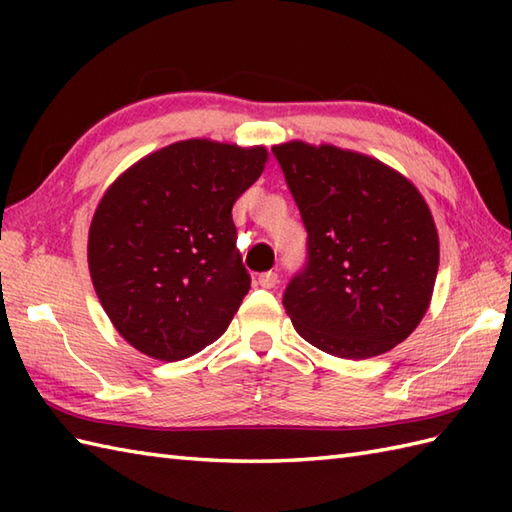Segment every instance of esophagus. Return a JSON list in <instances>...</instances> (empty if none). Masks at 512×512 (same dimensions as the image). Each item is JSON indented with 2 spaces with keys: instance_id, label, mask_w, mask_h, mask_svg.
Here are the masks:
<instances>
[{
  "instance_id": "obj_1",
  "label": "esophagus",
  "mask_w": 512,
  "mask_h": 512,
  "mask_svg": "<svg viewBox=\"0 0 512 512\" xmlns=\"http://www.w3.org/2000/svg\"><path fill=\"white\" fill-rule=\"evenodd\" d=\"M257 281H259V286L270 290V288H275L279 284V277H277V273H262Z\"/></svg>"
}]
</instances>
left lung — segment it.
Masks as SVG:
<instances>
[{
    "instance_id": "1",
    "label": "left lung",
    "mask_w": 512,
    "mask_h": 512,
    "mask_svg": "<svg viewBox=\"0 0 512 512\" xmlns=\"http://www.w3.org/2000/svg\"><path fill=\"white\" fill-rule=\"evenodd\" d=\"M308 231V264L284 308L319 350L389 352L429 310L440 239L420 191L372 156L290 140L273 147Z\"/></svg>"
}]
</instances>
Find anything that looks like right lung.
I'll return each mask as SVG.
<instances>
[{
	"instance_id": "add662e5",
	"label": "right lung",
	"mask_w": 512,
	"mask_h": 512,
	"mask_svg": "<svg viewBox=\"0 0 512 512\" xmlns=\"http://www.w3.org/2000/svg\"><path fill=\"white\" fill-rule=\"evenodd\" d=\"M264 145L180 140L123 171L96 206L90 277L123 339L182 361L220 339L250 290L233 204L266 167Z\"/></svg>"
}]
</instances>
